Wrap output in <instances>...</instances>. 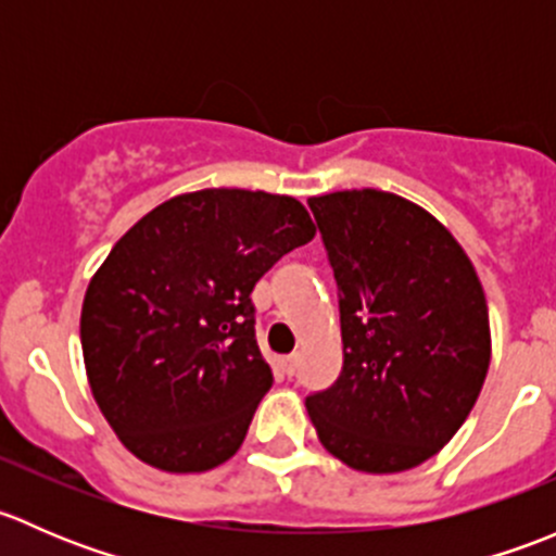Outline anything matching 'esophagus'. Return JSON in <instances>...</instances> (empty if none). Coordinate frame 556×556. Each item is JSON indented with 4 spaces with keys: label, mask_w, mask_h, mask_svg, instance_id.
<instances>
[{
    "label": "esophagus",
    "mask_w": 556,
    "mask_h": 556,
    "mask_svg": "<svg viewBox=\"0 0 556 556\" xmlns=\"http://www.w3.org/2000/svg\"><path fill=\"white\" fill-rule=\"evenodd\" d=\"M299 363H301V357H299V355L285 357V361H282V371H285V377H295V371H299Z\"/></svg>",
    "instance_id": "obj_1"
}]
</instances>
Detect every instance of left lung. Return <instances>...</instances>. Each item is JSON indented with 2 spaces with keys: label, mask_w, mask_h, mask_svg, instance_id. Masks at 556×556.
<instances>
[{
  "label": "left lung",
  "mask_w": 556,
  "mask_h": 556,
  "mask_svg": "<svg viewBox=\"0 0 556 556\" xmlns=\"http://www.w3.org/2000/svg\"><path fill=\"white\" fill-rule=\"evenodd\" d=\"M339 285L344 366L306 397L319 444L366 473L425 463L459 430L490 368L484 290L430 212L384 190L314 195Z\"/></svg>",
  "instance_id": "obj_1"
}]
</instances>
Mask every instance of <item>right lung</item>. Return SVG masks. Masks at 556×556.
Returning a JSON list of instances; mask_svg holds the SVG:
<instances>
[{
  "mask_svg": "<svg viewBox=\"0 0 556 556\" xmlns=\"http://www.w3.org/2000/svg\"><path fill=\"white\" fill-rule=\"evenodd\" d=\"M312 239L301 201L242 188L174 195L117 239L86 290L80 341L128 452L169 473L237 454L274 382L250 293Z\"/></svg>",
  "mask_w": 556,
  "mask_h": 556,
  "instance_id": "1",
  "label": "right lung"
}]
</instances>
